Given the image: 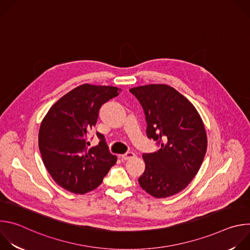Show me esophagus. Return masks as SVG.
I'll return each instance as SVG.
<instances>
[{
	"label": "esophagus",
	"instance_id": "1",
	"mask_svg": "<svg viewBox=\"0 0 250 250\" xmlns=\"http://www.w3.org/2000/svg\"><path fill=\"white\" fill-rule=\"evenodd\" d=\"M134 156H135V154H134L133 152L128 151V152L125 153V154H122V155H121V158H122V159H124V160H128V159L133 158Z\"/></svg>",
	"mask_w": 250,
	"mask_h": 250
}]
</instances>
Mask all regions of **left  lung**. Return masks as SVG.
I'll return each mask as SVG.
<instances>
[{
    "label": "left lung",
    "mask_w": 250,
    "mask_h": 250,
    "mask_svg": "<svg viewBox=\"0 0 250 250\" xmlns=\"http://www.w3.org/2000/svg\"><path fill=\"white\" fill-rule=\"evenodd\" d=\"M147 123L146 134L160 149L142 155L146 170L138 183L154 198H166L185 189L198 173L206 155L208 138L194 104L165 84L131 88Z\"/></svg>",
    "instance_id": "8db88e82"
}]
</instances>
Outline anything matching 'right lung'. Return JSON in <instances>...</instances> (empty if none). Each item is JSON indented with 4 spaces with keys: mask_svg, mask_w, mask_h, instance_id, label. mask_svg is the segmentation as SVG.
I'll list each match as a JSON object with an SVG mask.
<instances>
[{
    "mask_svg": "<svg viewBox=\"0 0 250 250\" xmlns=\"http://www.w3.org/2000/svg\"><path fill=\"white\" fill-rule=\"evenodd\" d=\"M114 86L83 84L61 97L43 118L39 132L42 161L52 179L74 194L93 191L117 162L100 132L91 148L89 130L95 126L103 104L117 97Z\"/></svg>",
    "mask_w": 250,
    "mask_h": 250,
    "instance_id": "add662e5",
    "label": "right lung"
}]
</instances>
